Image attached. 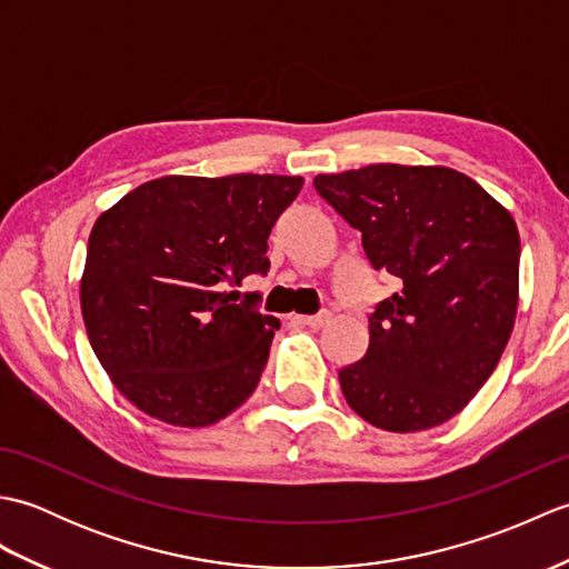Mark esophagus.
Returning <instances> with one entry per match:
<instances>
[{"label":"esophagus","mask_w":569,"mask_h":569,"mask_svg":"<svg viewBox=\"0 0 569 569\" xmlns=\"http://www.w3.org/2000/svg\"><path fill=\"white\" fill-rule=\"evenodd\" d=\"M296 320L300 322V325H308V328H322V325H328L330 322V312L328 310H322V312H318V316H296Z\"/></svg>","instance_id":"34e87169"}]
</instances>
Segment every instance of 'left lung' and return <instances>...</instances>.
<instances>
[{
	"mask_svg": "<svg viewBox=\"0 0 569 569\" xmlns=\"http://www.w3.org/2000/svg\"><path fill=\"white\" fill-rule=\"evenodd\" d=\"M312 186L359 229L371 269L401 286L369 316L367 355L340 369L349 408L391 432L450 420L487 383L513 330V217L442 166L377 163Z\"/></svg>",
	"mask_w": 569,
	"mask_h": 569,
	"instance_id": "8db88e82",
	"label": "left lung"
}]
</instances>
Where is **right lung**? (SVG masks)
<instances>
[{"instance_id":"obj_1","label":"right lung","mask_w":569,"mask_h":569,"mask_svg":"<svg viewBox=\"0 0 569 569\" xmlns=\"http://www.w3.org/2000/svg\"><path fill=\"white\" fill-rule=\"evenodd\" d=\"M303 178L239 173L149 180L94 222L80 308L100 365L131 403L180 428L232 413L257 389L278 320L261 293L269 234Z\"/></svg>"}]
</instances>
